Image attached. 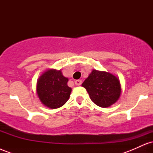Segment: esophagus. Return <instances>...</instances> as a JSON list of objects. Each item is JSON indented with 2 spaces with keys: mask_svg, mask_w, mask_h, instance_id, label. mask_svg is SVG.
<instances>
[{
  "mask_svg": "<svg viewBox=\"0 0 153 153\" xmlns=\"http://www.w3.org/2000/svg\"><path fill=\"white\" fill-rule=\"evenodd\" d=\"M82 83V80H76L75 81V84L76 85H80Z\"/></svg>",
  "mask_w": 153,
  "mask_h": 153,
  "instance_id": "1",
  "label": "esophagus"
}]
</instances>
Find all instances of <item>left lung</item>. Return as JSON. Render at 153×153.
<instances>
[{"instance_id": "1", "label": "left lung", "mask_w": 153, "mask_h": 153, "mask_svg": "<svg viewBox=\"0 0 153 153\" xmlns=\"http://www.w3.org/2000/svg\"><path fill=\"white\" fill-rule=\"evenodd\" d=\"M91 101L100 107L110 106L119 99L121 85L119 79L107 72L94 70L82 82Z\"/></svg>"}]
</instances>
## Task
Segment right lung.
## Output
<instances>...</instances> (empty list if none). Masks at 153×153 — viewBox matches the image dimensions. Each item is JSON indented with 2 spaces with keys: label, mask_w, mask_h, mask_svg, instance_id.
Returning a JSON list of instances; mask_svg holds the SVG:
<instances>
[{
  "label": "right lung",
  "mask_w": 153,
  "mask_h": 153,
  "mask_svg": "<svg viewBox=\"0 0 153 153\" xmlns=\"http://www.w3.org/2000/svg\"><path fill=\"white\" fill-rule=\"evenodd\" d=\"M68 78L61 71L49 70L39 78L36 91L41 102L50 108L63 106L69 99L71 88L68 85Z\"/></svg>",
  "instance_id": "add662e5"
}]
</instances>
